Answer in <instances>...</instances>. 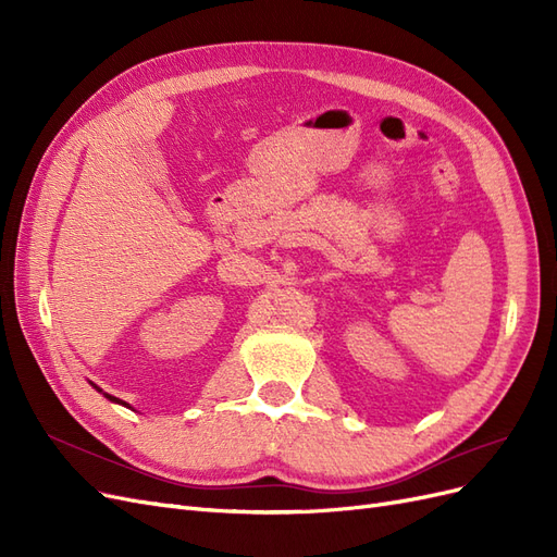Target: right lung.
<instances>
[{
    "instance_id": "obj_1",
    "label": "right lung",
    "mask_w": 557,
    "mask_h": 557,
    "mask_svg": "<svg viewBox=\"0 0 557 557\" xmlns=\"http://www.w3.org/2000/svg\"><path fill=\"white\" fill-rule=\"evenodd\" d=\"M92 387H95V391H97V393H102V387H97L95 383H92ZM104 397H107L109 401H115V404H123V407H127V404H125L123 399H117V397H113V395H109V393H104ZM127 409H129V407H127Z\"/></svg>"
}]
</instances>
